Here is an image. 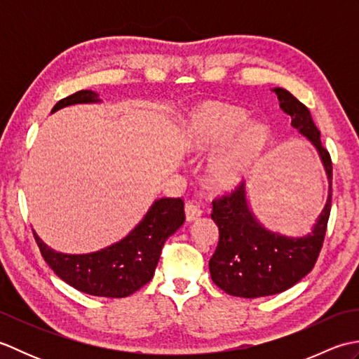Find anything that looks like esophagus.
<instances>
[{"instance_id": "obj_1", "label": "esophagus", "mask_w": 359, "mask_h": 359, "mask_svg": "<svg viewBox=\"0 0 359 359\" xmlns=\"http://www.w3.org/2000/svg\"><path fill=\"white\" fill-rule=\"evenodd\" d=\"M202 216V208L197 205L196 202L188 201L185 203V217L188 222H193V220H197Z\"/></svg>"}]
</instances>
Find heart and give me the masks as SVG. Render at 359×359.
Instances as JSON below:
<instances>
[{"label": "heart", "mask_w": 359, "mask_h": 359, "mask_svg": "<svg viewBox=\"0 0 359 359\" xmlns=\"http://www.w3.org/2000/svg\"><path fill=\"white\" fill-rule=\"evenodd\" d=\"M247 120L239 106L203 102L185 121V144L191 152L205 154L220 144L210 165V177L217 185L231 187L247 179L270 148L269 128Z\"/></svg>", "instance_id": "b5f03b06"}]
</instances>
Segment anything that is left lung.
I'll return each mask as SVG.
<instances>
[{
  "label": "left lung",
  "instance_id": "8db88e82",
  "mask_svg": "<svg viewBox=\"0 0 359 359\" xmlns=\"http://www.w3.org/2000/svg\"><path fill=\"white\" fill-rule=\"evenodd\" d=\"M280 108L292 117V126L315 144L330 180V193L318 222L306 238H284L266 231L248 208L245 187L239 182L230 193L212 201L211 217L219 226V242L210 259L215 284L239 297H261L293 287L313 269L321 253L332 210V158L311 120L310 111L294 95L274 88Z\"/></svg>",
  "mask_w": 359,
  "mask_h": 359
}]
</instances>
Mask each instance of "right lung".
Instances as JSON below:
<instances>
[{"label":"right lung","instance_id":"right-lung-1","mask_svg":"<svg viewBox=\"0 0 359 359\" xmlns=\"http://www.w3.org/2000/svg\"><path fill=\"white\" fill-rule=\"evenodd\" d=\"M100 102L93 90L62 98L52 112L75 103ZM185 222L184 201L158 199L123 241L90 255H62L50 250L34 231L36 245L50 269L74 288L103 297H126L154 276L166 239Z\"/></svg>","mask_w":359,"mask_h":359}]
</instances>
